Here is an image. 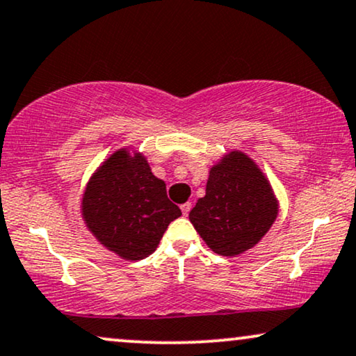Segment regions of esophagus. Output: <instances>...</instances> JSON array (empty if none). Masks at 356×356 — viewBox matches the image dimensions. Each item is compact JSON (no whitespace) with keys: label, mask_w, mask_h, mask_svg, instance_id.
I'll return each mask as SVG.
<instances>
[{"label":"esophagus","mask_w":356,"mask_h":356,"mask_svg":"<svg viewBox=\"0 0 356 356\" xmlns=\"http://www.w3.org/2000/svg\"><path fill=\"white\" fill-rule=\"evenodd\" d=\"M189 211H191V202H184V204H181V212H183V216H188Z\"/></svg>","instance_id":"34e87169"}]
</instances>
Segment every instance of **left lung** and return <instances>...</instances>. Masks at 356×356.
I'll list each match as a JSON object with an SVG mask.
<instances>
[{
	"label": "left lung",
	"instance_id": "1",
	"mask_svg": "<svg viewBox=\"0 0 356 356\" xmlns=\"http://www.w3.org/2000/svg\"><path fill=\"white\" fill-rule=\"evenodd\" d=\"M277 216L269 179L250 155L230 150L211 167L206 196L197 199L189 220L213 252L232 257L254 248Z\"/></svg>",
	"mask_w": 356,
	"mask_h": 356
}]
</instances>
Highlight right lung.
<instances>
[{
    "instance_id": "obj_1",
    "label": "right lung",
    "mask_w": 356,
    "mask_h": 356,
    "mask_svg": "<svg viewBox=\"0 0 356 356\" xmlns=\"http://www.w3.org/2000/svg\"><path fill=\"white\" fill-rule=\"evenodd\" d=\"M84 223L97 241L121 259L139 261L157 250L165 230L181 216L144 154L115 150L92 173L81 201Z\"/></svg>"
}]
</instances>
